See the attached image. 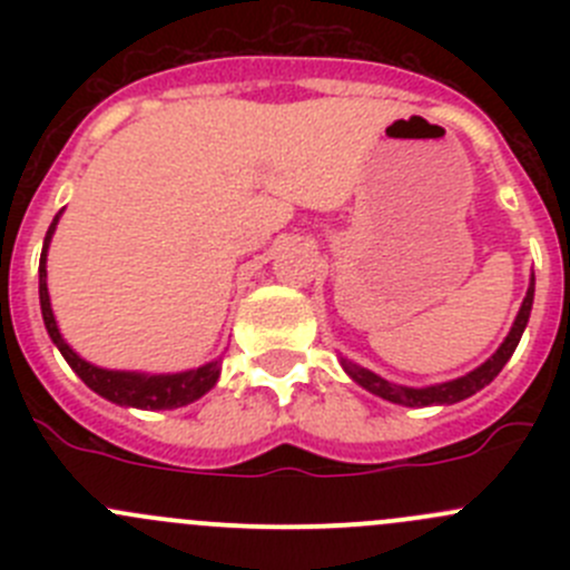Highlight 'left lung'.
<instances>
[{
  "label": "left lung",
  "instance_id": "8db88e82",
  "mask_svg": "<svg viewBox=\"0 0 570 570\" xmlns=\"http://www.w3.org/2000/svg\"><path fill=\"white\" fill-rule=\"evenodd\" d=\"M532 295H534V278H532L530 289H527L524 303H521L519 317H515L508 338L502 342V347H499L497 353H493L491 358L480 366V370L469 372V375L458 377V381L441 383V386H430V389H405V386H396V383L383 381V377H377L375 372L361 370V366H355V364H347V361H342V364H344V370H347V375L353 377L355 383H361L366 392L383 396V400H389V402H396V405H407V407L452 405V402H461V400H465V396L476 394L482 386H488V383H491L493 377L502 372V366L508 364L510 355H513V350L519 347V338H521V333H524L527 320H530Z\"/></svg>",
  "mask_w": 570,
  "mask_h": 570
}]
</instances>
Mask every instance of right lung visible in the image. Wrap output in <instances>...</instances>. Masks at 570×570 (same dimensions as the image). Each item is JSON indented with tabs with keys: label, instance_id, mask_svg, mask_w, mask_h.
Returning a JSON list of instances; mask_svg holds the SVG:
<instances>
[{
	"label": "right lung",
	"instance_id": "add662e5",
	"mask_svg": "<svg viewBox=\"0 0 570 570\" xmlns=\"http://www.w3.org/2000/svg\"><path fill=\"white\" fill-rule=\"evenodd\" d=\"M57 220L60 215L51 220L49 232H46L43 253H40V312H43L46 331H49L51 342L60 347L62 358L68 361L73 372L85 381V386L94 389L96 394L107 396L109 402H118V405H131V407H146V411H168V407H181L187 402L198 400L200 394L209 392L217 383L220 375V361H212V364L198 366L193 372H181V375H137V372H109L99 370V366L88 364V361L79 358L66 342H62L60 331H57L55 314L49 306V289H46V248H49V239L55 234Z\"/></svg>",
	"mask_w": 570,
	"mask_h": 570
}]
</instances>
